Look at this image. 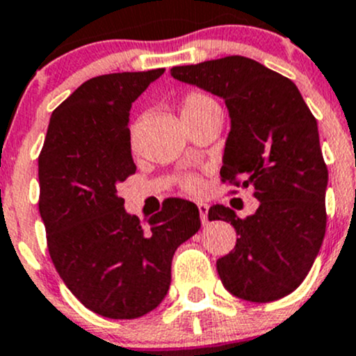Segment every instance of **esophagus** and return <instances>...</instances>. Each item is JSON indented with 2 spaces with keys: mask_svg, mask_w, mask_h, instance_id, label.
I'll return each mask as SVG.
<instances>
[{
  "mask_svg": "<svg viewBox=\"0 0 356 356\" xmlns=\"http://www.w3.org/2000/svg\"><path fill=\"white\" fill-rule=\"evenodd\" d=\"M196 204H198L201 224L207 225V224H208V217H207V213H208V204H207V203H203V201H200V203H196Z\"/></svg>",
  "mask_w": 356,
  "mask_h": 356,
  "instance_id": "34e87169",
  "label": "esophagus"
}]
</instances>
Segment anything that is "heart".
Returning <instances> with one entry per match:
<instances>
[{
  "mask_svg": "<svg viewBox=\"0 0 356 356\" xmlns=\"http://www.w3.org/2000/svg\"><path fill=\"white\" fill-rule=\"evenodd\" d=\"M220 110V106L217 105L211 96H208L207 92L201 91H191L182 98L181 102V117L184 120V124L188 122L196 120V118L204 117V115L211 113V111ZM181 186L189 193H196L201 188V181L198 175H186L181 179Z\"/></svg>",
  "mask_w": 356,
  "mask_h": 356,
  "instance_id": "1",
  "label": "heart"
}]
</instances>
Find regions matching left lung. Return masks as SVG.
Returning a JSON list of instances; mask_svg holds the SVG:
<instances>
[{
  "mask_svg": "<svg viewBox=\"0 0 356 356\" xmlns=\"http://www.w3.org/2000/svg\"><path fill=\"white\" fill-rule=\"evenodd\" d=\"M172 77L224 98L231 117L222 182L253 189V215L215 204L210 220L231 222L234 250L217 260L225 289L267 303L293 293L325 236L327 165L317 120L293 81L246 56L174 67ZM234 193V191H232Z\"/></svg>",
  "mask_w": 356,
  "mask_h": 356,
  "instance_id": "obj_1",
  "label": "left lung"
}]
</instances>
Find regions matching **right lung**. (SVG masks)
Masks as SVG:
<instances>
[{"instance_id":"1","label":"right lung","mask_w":356,"mask_h":356,"mask_svg":"<svg viewBox=\"0 0 356 356\" xmlns=\"http://www.w3.org/2000/svg\"><path fill=\"white\" fill-rule=\"evenodd\" d=\"M165 68L92 77L53 111L39 153V213L53 265L75 298L108 318H138L170 288L175 250L201 227L195 203L165 200L143 227L118 182L136 172L129 111Z\"/></svg>"}]
</instances>
